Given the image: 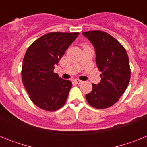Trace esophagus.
<instances>
[{
    "mask_svg": "<svg viewBox=\"0 0 147 147\" xmlns=\"http://www.w3.org/2000/svg\"><path fill=\"white\" fill-rule=\"evenodd\" d=\"M74 82L76 84H81V83L82 82V81H81V80H77V79H76V80H74Z\"/></svg>",
    "mask_w": 147,
    "mask_h": 147,
    "instance_id": "34e87169",
    "label": "esophagus"
}]
</instances>
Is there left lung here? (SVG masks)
I'll use <instances>...</instances> for the list:
<instances>
[{"label": "left lung", "instance_id": "left-lung-1", "mask_svg": "<svg viewBox=\"0 0 147 147\" xmlns=\"http://www.w3.org/2000/svg\"><path fill=\"white\" fill-rule=\"evenodd\" d=\"M82 34L91 42L96 51V62L102 80L92 84L93 89L85 95L88 104L105 109L119 101L129 85L130 67L124 46L111 35L102 31H90Z\"/></svg>", "mask_w": 147, "mask_h": 147}]
</instances>
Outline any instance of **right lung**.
Listing matches in <instances>:
<instances>
[{"instance_id": "add662e5", "label": "right lung", "mask_w": 147, "mask_h": 147, "mask_svg": "<svg viewBox=\"0 0 147 147\" xmlns=\"http://www.w3.org/2000/svg\"><path fill=\"white\" fill-rule=\"evenodd\" d=\"M79 32H51L35 40L26 52L22 66V81L34 105L55 111L65 104L72 82L54 72L66 49Z\"/></svg>"}]
</instances>
